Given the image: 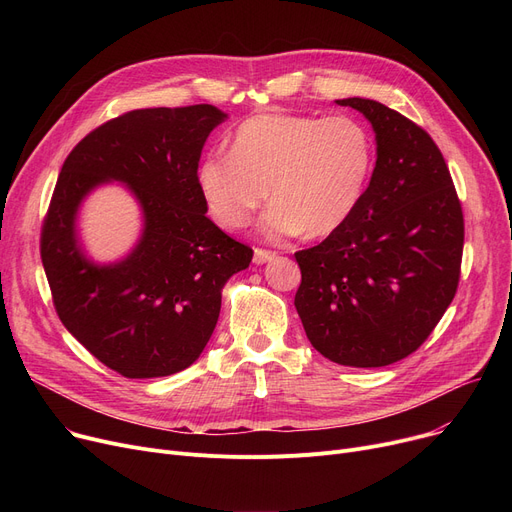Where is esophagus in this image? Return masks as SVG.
<instances>
[{
  "label": "esophagus",
  "instance_id": "1",
  "mask_svg": "<svg viewBox=\"0 0 512 512\" xmlns=\"http://www.w3.org/2000/svg\"><path fill=\"white\" fill-rule=\"evenodd\" d=\"M274 257H276V253H272V251H265V249H255L253 261H255L257 265H263V263H267V261H272Z\"/></svg>",
  "mask_w": 512,
  "mask_h": 512
}]
</instances>
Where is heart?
<instances>
[{
  "label": "heart",
  "instance_id": "obj_1",
  "mask_svg": "<svg viewBox=\"0 0 512 512\" xmlns=\"http://www.w3.org/2000/svg\"><path fill=\"white\" fill-rule=\"evenodd\" d=\"M371 164L369 132L351 116L263 114L238 126L232 155L203 157L197 184L211 218L228 230L245 226L272 193L261 220L267 236H326L361 203Z\"/></svg>",
  "mask_w": 512,
  "mask_h": 512
}]
</instances>
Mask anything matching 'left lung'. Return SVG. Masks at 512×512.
I'll return each mask as SVG.
<instances>
[{
  "mask_svg": "<svg viewBox=\"0 0 512 512\" xmlns=\"http://www.w3.org/2000/svg\"><path fill=\"white\" fill-rule=\"evenodd\" d=\"M375 132V168L342 228L294 253V307L317 353L384 367L432 334L461 278L465 224L446 161L429 134L384 103L348 97Z\"/></svg>",
  "mask_w": 512,
  "mask_h": 512,
  "instance_id": "left-lung-1",
  "label": "left lung"
}]
</instances>
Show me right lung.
<instances>
[{
  "mask_svg": "<svg viewBox=\"0 0 512 512\" xmlns=\"http://www.w3.org/2000/svg\"><path fill=\"white\" fill-rule=\"evenodd\" d=\"M215 105L151 107L105 122L66 157L41 234V259L66 330L124 378H164L193 365L222 307V286L253 251L207 218L197 168ZM120 181L142 209V236L99 264L77 234V211Z\"/></svg>",
  "mask_w": 512,
  "mask_h": 512,
  "instance_id": "right-lung-1",
  "label": "right lung"
}]
</instances>
